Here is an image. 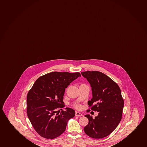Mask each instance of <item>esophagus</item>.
I'll list each match as a JSON object with an SVG mask.
<instances>
[{"label": "esophagus", "mask_w": 147, "mask_h": 147, "mask_svg": "<svg viewBox=\"0 0 147 147\" xmlns=\"http://www.w3.org/2000/svg\"><path fill=\"white\" fill-rule=\"evenodd\" d=\"M82 114L80 113V112H76V116H82Z\"/></svg>", "instance_id": "34e87169"}]
</instances>
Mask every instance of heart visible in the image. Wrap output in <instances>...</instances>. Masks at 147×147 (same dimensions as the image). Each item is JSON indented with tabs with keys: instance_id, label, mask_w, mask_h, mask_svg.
<instances>
[{
	"instance_id": "b5f03b06",
	"label": "heart",
	"mask_w": 147,
	"mask_h": 147,
	"mask_svg": "<svg viewBox=\"0 0 147 147\" xmlns=\"http://www.w3.org/2000/svg\"><path fill=\"white\" fill-rule=\"evenodd\" d=\"M76 107L78 109H80L81 108V105H76Z\"/></svg>"
}]
</instances>
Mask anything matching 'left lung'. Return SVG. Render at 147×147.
Instances as JSON below:
<instances>
[{
	"instance_id": "obj_1",
	"label": "left lung",
	"mask_w": 147,
	"mask_h": 147,
	"mask_svg": "<svg viewBox=\"0 0 147 147\" xmlns=\"http://www.w3.org/2000/svg\"><path fill=\"white\" fill-rule=\"evenodd\" d=\"M92 88V98L88 101L91 110L98 112L97 116L85 115L89 120L85 134L95 139L102 138L115 130L121 119L124 101L116 83L98 71L81 72Z\"/></svg>"
}]
</instances>
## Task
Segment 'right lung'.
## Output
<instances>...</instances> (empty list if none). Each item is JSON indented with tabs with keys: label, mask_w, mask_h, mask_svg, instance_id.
<instances>
[{
	"label": "right lung",
	"mask_w": 147,
	"mask_h": 147,
	"mask_svg": "<svg viewBox=\"0 0 147 147\" xmlns=\"http://www.w3.org/2000/svg\"><path fill=\"white\" fill-rule=\"evenodd\" d=\"M80 73L54 71L38 78L27 96V114L35 130L45 138L52 139L66 129L75 111L66 107L63 101L65 89L80 77ZM59 110H58L57 109Z\"/></svg>",
	"instance_id": "add662e5"
}]
</instances>
